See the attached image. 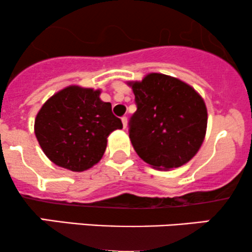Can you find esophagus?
Wrapping results in <instances>:
<instances>
[{
	"label": "esophagus",
	"mask_w": 252,
	"mask_h": 252,
	"mask_svg": "<svg viewBox=\"0 0 252 252\" xmlns=\"http://www.w3.org/2000/svg\"><path fill=\"white\" fill-rule=\"evenodd\" d=\"M121 121H123L124 128H126V127H127V117H123V118H121Z\"/></svg>",
	"instance_id": "1"
}]
</instances>
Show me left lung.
Listing matches in <instances>:
<instances>
[{"label":"left lung","instance_id":"8db88e82","mask_svg":"<svg viewBox=\"0 0 252 252\" xmlns=\"http://www.w3.org/2000/svg\"><path fill=\"white\" fill-rule=\"evenodd\" d=\"M137 111L129 120V139L138 156L159 170L190 161L202 146L208 125L203 97L190 85L151 73L128 82Z\"/></svg>","mask_w":252,"mask_h":252}]
</instances>
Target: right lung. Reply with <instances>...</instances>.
Segmentation results:
<instances>
[{"instance_id": "obj_1", "label": "right lung", "mask_w": 252, "mask_h": 252, "mask_svg": "<svg viewBox=\"0 0 252 252\" xmlns=\"http://www.w3.org/2000/svg\"><path fill=\"white\" fill-rule=\"evenodd\" d=\"M99 95V90L69 86L38 111L35 135L44 155L58 166L73 172L88 170L102 158L108 135L123 128L111 102Z\"/></svg>"}]
</instances>
